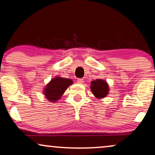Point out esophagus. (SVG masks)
Returning a JSON list of instances; mask_svg holds the SVG:
<instances>
[{
  "label": "esophagus",
  "instance_id": "obj_1",
  "mask_svg": "<svg viewBox=\"0 0 155 155\" xmlns=\"http://www.w3.org/2000/svg\"><path fill=\"white\" fill-rule=\"evenodd\" d=\"M77 81H78V83L82 84L84 82V80L82 79V78H78V79L77 80Z\"/></svg>",
  "mask_w": 155,
  "mask_h": 155
}]
</instances>
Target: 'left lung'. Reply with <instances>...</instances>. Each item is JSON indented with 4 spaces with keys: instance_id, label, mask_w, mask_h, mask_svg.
<instances>
[{
    "instance_id": "left-lung-1",
    "label": "left lung",
    "mask_w": 155,
    "mask_h": 155,
    "mask_svg": "<svg viewBox=\"0 0 155 155\" xmlns=\"http://www.w3.org/2000/svg\"><path fill=\"white\" fill-rule=\"evenodd\" d=\"M90 89L93 94L97 98L102 99L105 97L109 93V86L107 82L101 79H97L91 82Z\"/></svg>"
}]
</instances>
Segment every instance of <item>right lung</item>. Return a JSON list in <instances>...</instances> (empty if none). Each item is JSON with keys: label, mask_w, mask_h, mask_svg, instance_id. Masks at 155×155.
<instances>
[{"label": "right lung", "mask_w": 155, "mask_h": 155, "mask_svg": "<svg viewBox=\"0 0 155 155\" xmlns=\"http://www.w3.org/2000/svg\"><path fill=\"white\" fill-rule=\"evenodd\" d=\"M73 84V80L68 78L56 77L51 80L44 90V94L48 101L55 102L61 98L65 90L71 84Z\"/></svg>", "instance_id": "right-lung-1"}]
</instances>
